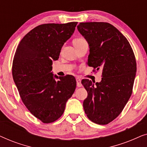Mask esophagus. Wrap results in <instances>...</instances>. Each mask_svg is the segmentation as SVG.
Segmentation results:
<instances>
[{"instance_id":"esophagus-1","label":"esophagus","mask_w":147,"mask_h":147,"mask_svg":"<svg viewBox=\"0 0 147 147\" xmlns=\"http://www.w3.org/2000/svg\"><path fill=\"white\" fill-rule=\"evenodd\" d=\"M76 83H77L78 87H81L82 86V84L81 83V80H80V78H76Z\"/></svg>"}]
</instances>
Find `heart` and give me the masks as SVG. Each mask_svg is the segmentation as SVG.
<instances>
[{
	"mask_svg": "<svg viewBox=\"0 0 147 147\" xmlns=\"http://www.w3.org/2000/svg\"><path fill=\"white\" fill-rule=\"evenodd\" d=\"M84 41H86V40L83 39V38H78V39H76L74 41V45H76V44L80 43H82V42H83Z\"/></svg>",
	"mask_w": 147,
	"mask_h": 147,
	"instance_id": "1",
	"label": "heart"
}]
</instances>
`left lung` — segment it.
Masks as SVG:
<instances>
[{"mask_svg": "<svg viewBox=\"0 0 147 147\" xmlns=\"http://www.w3.org/2000/svg\"><path fill=\"white\" fill-rule=\"evenodd\" d=\"M78 30L89 44L88 65L102 70L99 83L82 81L88 92L84 111L94 123L107 124L121 113L131 96L136 71L135 56L127 39L111 24L80 23Z\"/></svg>", "mask_w": 147, "mask_h": 147, "instance_id": "8db88e82", "label": "left lung"}]
</instances>
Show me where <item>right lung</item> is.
I'll list each match as a JSON object with an SVG mask.
<instances>
[{
    "mask_svg": "<svg viewBox=\"0 0 147 147\" xmlns=\"http://www.w3.org/2000/svg\"><path fill=\"white\" fill-rule=\"evenodd\" d=\"M77 24L37 26L21 39L15 51L12 73L20 97L29 112L43 123L61 117L76 90L74 76H53L51 71L53 61L58 59L61 47L73 35Z\"/></svg>",
    "mask_w": 147,
    "mask_h": 147,
    "instance_id": "right-lung-1",
    "label": "right lung"
}]
</instances>
